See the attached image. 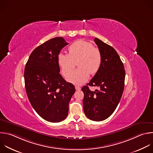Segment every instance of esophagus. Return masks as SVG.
<instances>
[{
	"label": "esophagus",
	"mask_w": 153,
	"mask_h": 153,
	"mask_svg": "<svg viewBox=\"0 0 153 153\" xmlns=\"http://www.w3.org/2000/svg\"><path fill=\"white\" fill-rule=\"evenodd\" d=\"M75 88H76V90H78V91L81 89V88H80V86H75Z\"/></svg>",
	"instance_id": "34e87169"
}]
</instances>
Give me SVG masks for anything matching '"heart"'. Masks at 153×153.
Masks as SVG:
<instances>
[{
    "label": "heart",
    "mask_w": 153,
    "mask_h": 153,
    "mask_svg": "<svg viewBox=\"0 0 153 153\" xmlns=\"http://www.w3.org/2000/svg\"><path fill=\"white\" fill-rule=\"evenodd\" d=\"M102 58L100 50L88 41L79 39L68 47V54L60 53L58 62L62 73L67 76L78 62V69L70 73L67 79L76 85H82L89 78V74H94L100 69Z\"/></svg>",
    "instance_id": "1"
}]
</instances>
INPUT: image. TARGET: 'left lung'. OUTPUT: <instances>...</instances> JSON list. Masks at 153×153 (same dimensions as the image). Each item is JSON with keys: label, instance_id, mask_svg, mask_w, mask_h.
Returning <instances> with one entry per match:
<instances>
[{"label": "left lung", "instance_id": "obj_1", "mask_svg": "<svg viewBox=\"0 0 153 153\" xmlns=\"http://www.w3.org/2000/svg\"><path fill=\"white\" fill-rule=\"evenodd\" d=\"M94 41L101 54V64L90 82L82 90L84 93L83 111L95 121L109 118L116 109L124 88L126 72L116 50L97 38ZM98 86L100 90L91 91L88 86Z\"/></svg>", "mask_w": 153, "mask_h": 153}]
</instances>
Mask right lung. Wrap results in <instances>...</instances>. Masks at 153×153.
Masks as SVG:
<instances>
[{"mask_svg": "<svg viewBox=\"0 0 153 153\" xmlns=\"http://www.w3.org/2000/svg\"><path fill=\"white\" fill-rule=\"evenodd\" d=\"M68 43L56 37L37 47L31 53L25 68L26 94L36 112L44 120L58 123L66 118L74 86L59 74L58 56Z\"/></svg>", "mask_w": 153, "mask_h": 153, "instance_id": "add662e5", "label": "right lung"}]
</instances>
